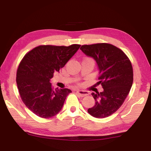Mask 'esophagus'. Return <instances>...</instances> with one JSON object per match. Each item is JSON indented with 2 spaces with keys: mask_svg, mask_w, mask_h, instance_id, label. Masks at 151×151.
I'll use <instances>...</instances> for the list:
<instances>
[{
  "mask_svg": "<svg viewBox=\"0 0 151 151\" xmlns=\"http://www.w3.org/2000/svg\"><path fill=\"white\" fill-rule=\"evenodd\" d=\"M76 93L78 94V95L81 97L85 96L89 94L87 91H76Z\"/></svg>",
  "mask_w": 151,
  "mask_h": 151,
  "instance_id": "1",
  "label": "esophagus"
}]
</instances>
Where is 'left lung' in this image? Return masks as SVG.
Returning a JSON list of instances; mask_svg holds the SVG:
<instances>
[{
	"mask_svg": "<svg viewBox=\"0 0 151 151\" xmlns=\"http://www.w3.org/2000/svg\"><path fill=\"white\" fill-rule=\"evenodd\" d=\"M80 49L93 58L99 70L98 85L103 91L91 94L95 100L88 112L96 118H105L115 112L129 93L133 82V70L131 61L124 52L108 43L82 45Z\"/></svg>",
	"mask_w": 151,
	"mask_h": 151,
	"instance_id": "1",
	"label": "left lung"
}]
</instances>
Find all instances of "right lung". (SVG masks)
<instances>
[{
  "instance_id": "1",
  "label": "right lung",
  "mask_w": 151,
  "mask_h": 151,
  "mask_svg": "<svg viewBox=\"0 0 151 151\" xmlns=\"http://www.w3.org/2000/svg\"><path fill=\"white\" fill-rule=\"evenodd\" d=\"M80 45H40L24 55L18 67L17 84L25 105L36 115L48 119L62 109L70 89H53L50 80L55 72L75 54Z\"/></svg>"
}]
</instances>
